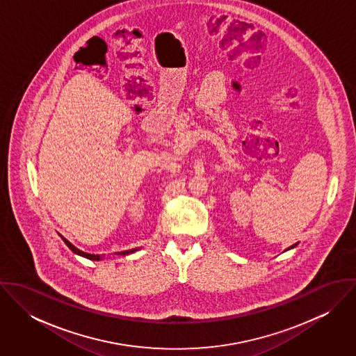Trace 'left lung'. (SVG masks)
I'll use <instances>...</instances> for the list:
<instances>
[{
    "label": "left lung",
    "mask_w": 356,
    "mask_h": 356,
    "mask_svg": "<svg viewBox=\"0 0 356 356\" xmlns=\"http://www.w3.org/2000/svg\"><path fill=\"white\" fill-rule=\"evenodd\" d=\"M292 247H295V245H292Z\"/></svg>",
    "instance_id": "obj_1"
}]
</instances>
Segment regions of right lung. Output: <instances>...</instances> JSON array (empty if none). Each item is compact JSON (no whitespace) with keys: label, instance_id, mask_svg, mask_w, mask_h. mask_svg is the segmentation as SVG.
<instances>
[{"label":"right lung","instance_id":"obj_1","mask_svg":"<svg viewBox=\"0 0 356 356\" xmlns=\"http://www.w3.org/2000/svg\"><path fill=\"white\" fill-rule=\"evenodd\" d=\"M61 238H63V241L65 243V245L74 252V254H81V256H83V257H88V259H90V260H100L102 257L99 256V254H86V252H83V251H79L78 248H75L68 240H65L63 236H61ZM137 250V248H136ZM136 250H129V251H123V252H119V254H131V252H134Z\"/></svg>","mask_w":356,"mask_h":356}]
</instances>
